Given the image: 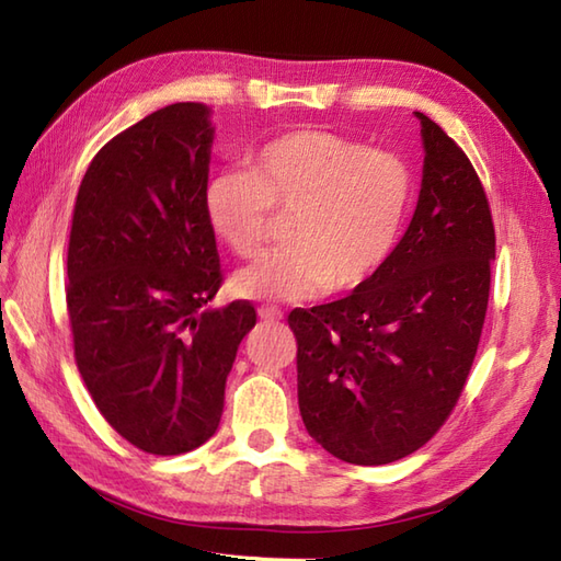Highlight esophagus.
Instances as JSON below:
<instances>
[{
  "mask_svg": "<svg viewBox=\"0 0 561 561\" xmlns=\"http://www.w3.org/2000/svg\"><path fill=\"white\" fill-rule=\"evenodd\" d=\"M257 316L262 320H270V323H274V320H282V311H279V308H274V306H260Z\"/></svg>",
  "mask_w": 561,
  "mask_h": 561,
  "instance_id": "obj_1",
  "label": "esophagus"
}]
</instances>
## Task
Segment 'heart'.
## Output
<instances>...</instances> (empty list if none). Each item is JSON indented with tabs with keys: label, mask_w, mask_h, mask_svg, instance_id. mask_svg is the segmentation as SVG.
<instances>
[{
	"label": "heart",
	"mask_w": 561,
	"mask_h": 561,
	"mask_svg": "<svg viewBox=\"0 0 561 561\" xmlns=\"http://www.w3.org/2000/svg\"><path fill=\"white\" fill-rule=\"evenodd\" d=\"M412 202L408 161L328 129L274 137L250 171L226 169L205 185L211 231L238 257L265 248L274 211H294L289 248L236 274V294L255 301H311L364 287L398 250Z\"/></svg>",
	"instance_id": "b5f03b06"
}]
</instances>
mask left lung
<instances>
[{"mask_svg": "<svg viewBox=\"0 0 561 561\" xmlns=\"http://www.w3.org/2000/svg\"><path fill=\"white\" fill-rule=\"evenodd\" d=\"M416 117L426 151L420 202L388 265L340 301L289 313L304 424L352 465L400 460L444 426L490 301V199L456 141Z\"/></svg>", "mask_w": 561, "mask_h": 561, "instance_id": "1", "label": "left lung"}]
</instances>
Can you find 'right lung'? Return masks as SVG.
I'll return each instance as SVG.
<instances>
[{
	"label": "right lung",
	"instance_id": "1",
	"mask_svg": "<svg viewBox=\"0 0 561 561\" xmlns=\"http://www.w3.org/2000/svg\"><path fill=\"white\" fill-rule=\"evenodd\" d=\"M214 129L173 103L113 137L79 185L67 250L75 362L103 420L151 456L214 436L255 306L205 308L224 274L205 214Z\"/></svg>",
	"mask_w": 561,
	"mask_h": 561
}]
</instances>
